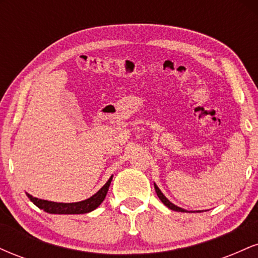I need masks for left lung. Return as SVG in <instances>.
Listing matches in <instances>:
<instances>
[{
	"mask_svg": "<svg viewBox=\"0 0 258 258\" xmlns=\"http://www.w3.org/2000/svg\"><path fill=\"white\" fill-rule=\"evenodd\" d=\"M154 188H155V191H156V194H158V197H159V199L162 201V204H164L165 206H167L168 209H171V210H173V211H178V212H188L186 211V210H184V209H182V207H179V206H177V205H174V204H172L171 203L170 200L167 199L166 197H165L164 194H162V191L160 190L159 189V186L155 184V183H154ZM190 212V211H189ZM195 212V211H194ZM197 212H200V211H197Z\"/></svg>",
	"mask_w": 258,
	"mask_h": 258,
	"instance_id": "obj_1",
	"label": "left lung"
}]
</instances>
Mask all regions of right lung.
<instances>
[{
    "label": "right lung",
    "instance_id": "obj_1",
    "mask_svg": "<svg viewBox=\"0 0 258 258\" xmlns=\"http://www.w3.org/2000/svg\"><path fill=\"white\" fill-rule=\"evenodd\" d=\"M112 180V176L108 179L102 188L97 191L96 194L92 195L88 199L79 201V203H54V201L42 200L38 198H34L32 195L26 193L30 201L36 205L38 209L43 210V211L48 212V214L54 215H80V214H88V212L93 211L98 207L103 200L105 199L106 193L109 190V186Z\"/></svg>",
    "mask_w": 258,
    "mask_h": 258
}]
</instances>
